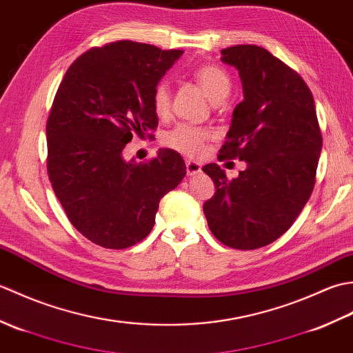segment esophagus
I'll return each mask as SVG.
<instances>
[{
	"label": "esophagus",
	"mask_w": 353,
	"mask_h": 353,
	"mask_svg": "<svg viewBox=\"0 0 353 353\" xmlns=\"http://www.w3.org/2000/svg\"><path fill=\"white\" fill-rule=\"evenodd\" d=\"M201 171V165L196 161H186V172L188 176H196Z\"/></svg>",
	"instance_id": "esophagus-1"
}]
</instances>
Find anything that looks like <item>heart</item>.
Masks as SVG:
<instances>
[{
    "label": "heart",
    "mask_w": 353,
    "mask_h": 353,
    "mask_svg": "<svg viewBox=\"0 0 353 353\" xmlns=\"http://www.w3.org/2000/svg\"><path fill=\"white\" fill-rule=\"evenodd\" d=\"M194 79L203 89L205 95L212 103H220L230 92L232 81L228 72L216 65H203L194 71ZM153 108L157 115L163 117L170 109V86L165 80L159 81L153 91ZM208 132L188 124H181L165 133L163 144L186 156H197L208 139Z\"/></svg>",
    "instance_id": "obj_1"
}]
</instances>
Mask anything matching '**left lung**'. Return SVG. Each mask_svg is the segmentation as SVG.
<instances>
[{"instance_id": "left-lung-1", "label": "left lung", "mask_w": 353, "mask_h": 353, "mask_svg": "<svg viewBox=\"0 0 353 353\" xmlns=\"http://www.w3.org/2000/svg\"><path fill=\"white\" fill-rule=\"evenodd\" d=\"M221 61L238 70L244 100L219 159L244 161L247 168L229 181L216 163L205 165L216 191L203 212L219 241L253 250L282 236L311 197L321 132L310 88L272 52L234 45L221 50Z\"/></svg>"}]
</instances>
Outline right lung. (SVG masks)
Wrapping results in <instances>:
<instances>
[{"mask_svg":"<svg viewBox=\"0 0 353 353\" xmlns=\"http://www.w3.org/2000/svg\"><path fill=\"white\" fill-rule=\"evenodd\" d=\"M182 50L118 41L91 48L66 71L47 121L48 176L72 226L106 249H127L154 226L159 201L183 181V157L159 148L125 161L133 134L157 125L153 91ZM152 138V134H148Z\"/></svg>","mask_w":353,"mask_h":353,"instance_id":"right-lung-1","label":"right lung"}]
</instances>
